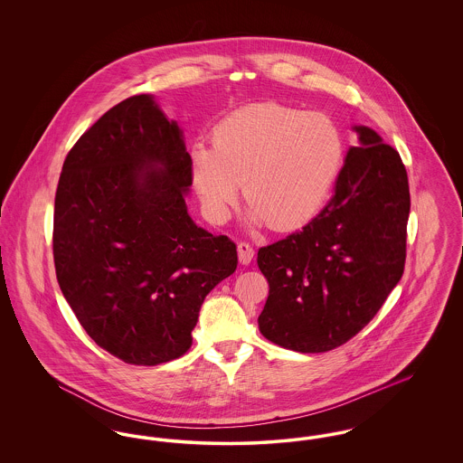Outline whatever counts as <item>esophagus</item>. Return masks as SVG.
Wrapping results in <instances>:
<instances>
[{"label": "esophagus", "instance_id": "34e87169", "mask_svg": "<svg viewBox=\"0 0 463 463\" xmlns=\"http://www.w3.org/2000/svg\"><path fill=\"white\" fill-rule=\"evenodd\" d=\"M238 257H240V262L242 265H248L251 260H253V257H255V250H253V246L250 244V242H240L238 244Z\"/></svg>", "mask_w": 463, "mask_h": 463}]
</instances>
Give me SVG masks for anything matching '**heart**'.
<instances>
[{"instance_id":"obj_1","label":"heart","mask_w":463,"mask_h":463,"mask_svg":"<svg viewBox=\"0 0 463 463\" xmlns=\"http://www.w3.org/2000/svg\"><path fill=\"white\" fill-rule=\"evenodd\" d=\"M342 156V135L326 114L255 104L223 118L213 146L193 147L191 174L212 219L229 215L244 180L250 222L288 231L323 208Z\"/></svg>"}]
</instances>
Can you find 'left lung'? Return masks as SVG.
<instances>
[{"label":"left lung","instance_id":"obj_1","mask_svg":"<svg viewBox=\"0 0 463 463\" xmlns=\"http://www.w3.org/2000/svg\"><path fill=\"white\" fill-rule=\"evenodd\" d=\"M330 203L302 231L259 250L269 281L259 316L267 340L326 353L363 330L396 288L406 260L410 187L394 147L354 127Z\"/></svg>","mask_w":463,"mask_h":463}]
</instances>
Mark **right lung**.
<instances>
[{"label":"right lung","instance_id":"add662e5","mask_svg":"<svg viewBox=\"0 0 463 463\" xmlns=\"http://www.w3.org/2000/svg\"><path fill=\"white\" fill-rule=\"evenodd\" d=\"M191 156L153 95L108 110L69 151L53 260L91 340L128 364L187 353L204 297L238 267L236 244L187 213Z\"/></svg>","mask_w":463,"mask_h":463}]
</instances>
